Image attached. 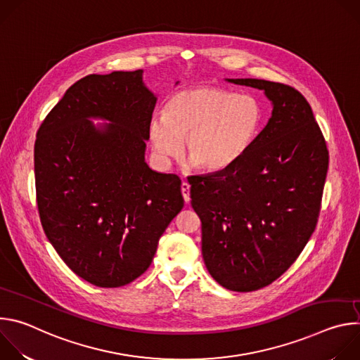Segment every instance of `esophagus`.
Listing matches in <instances>:
<instances>
[{"label": "esophagus", "mask_w": 360, "mask_h": 360, "mask_svg": "<svg viewBox=\"0 0 360 360\" xmlns=\"http://www.w3.org/2000/svg\"><path fill=\"white\" fill-rule=\"evenodd\" d=\"M189 189H191L189 184L184 181V182L181 184V192H182V196H184V199H185V202H186V203L191 200V196H189Z\"/></svg>", "instance_id": "34e87169"}]
</instances>
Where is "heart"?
<instances>
[{"label":"heart","mask_w":360,"mask_h":360,"mask_svg":"<svg viewBox=\"0 0 360 360\" xmlns=\"http://www.w3.org/2000/svg\"><path fill=\"white\" fill-rule=\"evenodd\" d=\"M264 107L252 95H238L218 86H192L172 94L162 118L150 121L149 136L158 160L168 162L182 152L208 172L238 162L262 131Z\"/></svg>","instance_id":"obj_1"}]
</instances>
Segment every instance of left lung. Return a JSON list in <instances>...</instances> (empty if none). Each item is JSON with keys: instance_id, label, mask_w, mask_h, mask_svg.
<instances>
[{"instance_id": "8db88e82", "label": "left lung", "mask_w": 360, "mask_h": 360, "mask_svg": "<svg viewBox=\"0 0 360 360\" xmlns=\"http://www.w3.org/2000/svg\"><path fill=\"white\" fill-rule=\"evenodd\" d=\"M229 81L264 89L272 117L238 162L188 181L205 265L221 286L252 292L282 276L315 232L329 152L297 89L265 79Z\"/></svg>"}]
</instances>
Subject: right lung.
Returning <instances> with one entry per match:
<instances>
[{
    "label": "right lung",
    "instance_id": "add662e5",
    "mask_svg": "<svg viewBox=\"0 0 360 360\" xmlns=\"http://www.w3.org/2000/svg\"><path fill=\"white\" fill-rule=\"evenodd\" d=\"M155 102L141 70L86 75L37 132L42 229L67 266L99 288L139 278L184 208L179 176L152 171L143 160ZM91 116L113 124L96 130Z\"/></svg>",
    "mask_w": 360,
    "mask_h": 360
}]
</instances>
